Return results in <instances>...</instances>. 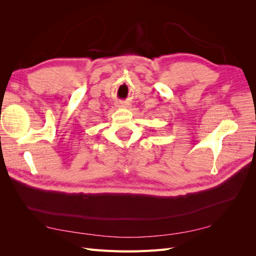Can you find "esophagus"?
<instances>
[{"mask_svg":"<svg viewBox=\"0 0 256 256\" xmlns=\"http://www.w3.org/2000/svg\"><path fill=\"white\" fill-rule=\"evenodd\" d=\"M118 106L124 108V109H127V108L130 106V104L127 102H118Z\"/></svg>","mask_w":256,"mask_h":256,"instance_id":"34e87169","label":"esophagus"}]
</instances>
